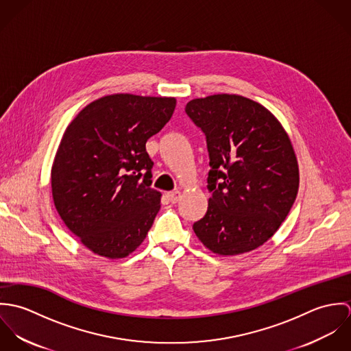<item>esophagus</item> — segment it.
<instances>
[{
  "mask_svg": "<svg viewBox=\"0 0 351 351\" xmlns=\"http://www.w3.org/2000/svg\"><path fill=\"white\" fill-rule=\"evenodd\" d=\"M167 199L170 200V202L176 204V202H178V201H180V199H181V193H180L178 191L170 192V193H167Z\"/></svg>",
  "mask_w": 351,
  "mask_h": 351,
  "instance_id": "esophagus-1",
  "label": "esophagus"
}]
</instances>
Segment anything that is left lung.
Segmentation results:
<instances>
[{
    "mask_svg": "<svg viewBox=\"0 0 351 351\" xmlns=\"http://www.w3.org/2000/svg\"><path fill=\"white\" fill-rule=\"evenodd\" d=\"M185 112L205 135L210 166V197L195 234L219 255L259 247L280 228L299 191L287 132L265 106L237 95L189 101Z\"/></svg>",
    "mask_w": 351,
    "mask_h": 351,
    "instance_id": "left-lung-1",
    "label": "left lung"
}]
</instances>
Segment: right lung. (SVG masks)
Returning a JSON list of instances; mask_svg holds the SVG:
<instances>
[{
    "instance_id": "add662e5",
    "label": "right lung",
    "mask_w": 351,
    "mask_h": 351,
    "mask_svg": "<svg viewBox=\"0 0 351 351\" xmlns=\"http://www.w3.org/2000/svg\"><path fill=\"white\" fill-rule=\"evenodd\" d=\"M174 108L173 97L112 95L86 105L66 128L51 170L53 204L95 254L124 258L145 241L160 208L146 143Z\"/></svg>"
}]
</instances>
